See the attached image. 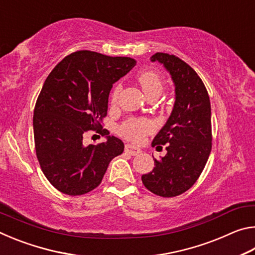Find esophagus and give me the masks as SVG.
I'll return each instance as SVG.
<instances>
[{
	"instance_id": "1",
	"label": "esophagus",
	"mask_w": 255,
	"mask_h": 255,
	"mask_svg": "<svg viewBox=\"0 0 255 255\" xmlns=\"http://www.w3.org/2000/svg\"><path fill=\"white\" fill-rule=\"evenodd\" d=\"M125 152L128 153L129 155H132V156H135V155H138L141 153V149L138 148V147H135V146H132L130 144H127L126 146H125Z\"/></svg>"
}]
</instances>
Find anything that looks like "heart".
Masks as SVG:
<instances>
[{
  "mask_svg": "<svg viewBox=\"0 0 255 255\" xmlns=\"http://www.w3.org/2000/svg\"><path fill=\"white\" fill-rule=\"evenodd\" d=\"M138 82L145 92L146 96L158 92L161 93L163 90V81L156 72L154 71H143L138 75ZM122 90V85L118 84L112 93V102H116L117 97ZM153 125L146 119H132L129 120L124 125L122 128V133L132 141H140L144 139L146 133L152 131Z\"/></svg>",
  "mask_w": 255,
  "mask_h": 255,
  "instance_id": "b5f03b06",
  "label": "heart"
}]
</instances>
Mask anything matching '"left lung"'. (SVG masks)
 Returning a JSON list of instances; mask_svg holds the SVG:
<instances>
[{
    "mask_svg": "<svg viewBox=\"0 0 255 255\" xmlns=\"http://www.w3.org/2000/svg\"><path fill=\"white\" fill-rule=\"evenodd\" d=\"M174 84V106L152 146L167 145L166 155L154 158V169L141 175L146 188L155 195L179 196L195 184L211 150V109L208 92L197 73L174 55L156 53Z\"/></svg>",
    "mask_w": 255,
    "mask_h": 255,
    "instance_id": "obj_1",
    "label": "left lung"
}]
</instances>
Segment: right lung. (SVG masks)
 I'll list each match as a JSON object with an SVG mask.
<instances>
[{"instance_id":"add662e5","label":"right lung","mask_w":255,"mask_h":255,"mask_svg":"<svg viewBox=\"0 0 255 255\" xmlns=\"http://www.w3.org/2000/svg\"><path fill=\"white\" fill-rule=\"evenodd\" d=\"M136 65L130 57L96 51L73 53L47 77L33 111L37 158L47 180L68 196L92 191L110 161L124 152L119 138L101 131L106 141L84 146V133L102 127L115 84Z\"/></svg>"}]
</instances>
